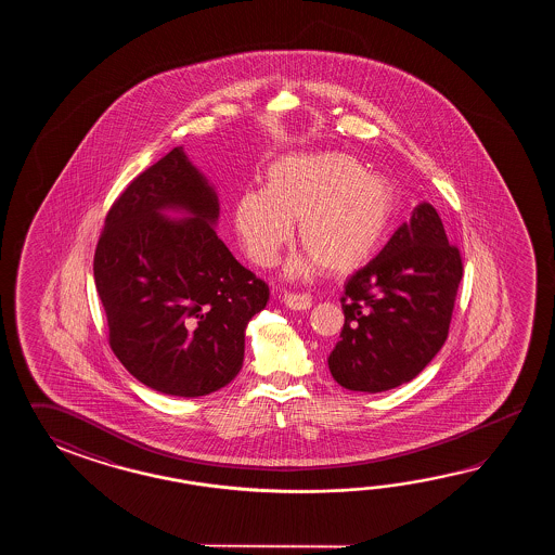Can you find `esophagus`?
<instances>
[{"label":"esophagus","mask_w":555,"mask_h":555,"mask_svg":"<svg viewBox=\"0 0 555 555\" xmlns=\"http://www.w3.org/2000/svg\"><path fill=\"white\" fill-rule=\"evenodd\" d=\"M283 304L292 309H309L311 307V297L307 294H295V292H285L283 294Z\"/></svg>","instance_id":"obj_1"}]
</instances>
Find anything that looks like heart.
<instances>
[{
    "instance_id": "obj_1",
    "label": "heart",
    "mask_w": 555,
    "mask_h": 555,
    "mask_svg": "<svg viewBox=\"0 0 555 555\" xmlns=\"http://www.w3.org/2000/svg\"><path fill=\"white\" fill-rule=\"evenodd\" d=\"M397 192L389 178L366 172L351 154H287L268 168V189H249L234 204V225L249 260L272 266L294 237L306 251L289 273H349L363 266L389 232Z\"/></svg>"
}]
</instances>
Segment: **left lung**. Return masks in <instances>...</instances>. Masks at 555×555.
<instances>
[{"instance_id":"left-lung-1","label":"left lung","mask_w":555,"mask_h":555,"mask_svg":"<svg viewBox=\"0 0 555 555\" xmlns=\"http://www.w3.org/2000/svg\"><path fill=\"white\" fill-rule=\"evenodd\" d=\"M462 272L461 249L437 210L418 204L345 283L341 341L327 359L333 378L345 389L380 392L416 377L449 337Z\"/></svg>"}]
</instances>
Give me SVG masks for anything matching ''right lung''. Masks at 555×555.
I'll return each instance as SVG.
<instances>
[{"label": "right lung", "instance_id": "obj_1", "mask_svg": "<svg viewBox=\"0 0 555 555\" xmlns=\"http://www.w3.org/2000/svg\"><path fill=\"white\" fill-rule=\"evenodd\" d=\"M165 207L193 218L165 221ZM218 198L182 146L142 170L106 212L94 285L108 345L142 385L175 397L222 389L244 363V331L270 299L214 232Z\"/></svg>", "mask_w": 555, "mask_h": 555}]
</instances>
